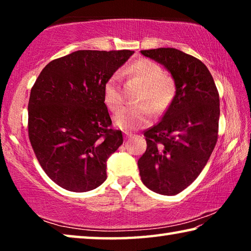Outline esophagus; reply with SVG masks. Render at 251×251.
Wrapping results in <instances>:
<instances>
[{
    "mask_svg": "<svg viewBox=\"0 0 251 251\" xmlns=\"http://www.w3.org/2000/svg\"><path fill=\"white\" fill-rule=\"evenodd\" d=\"M125 136H126V138H131L133 137V134L128 133V131H125Z\"/></svg>",
    "mask_w": 251,
    "mask_h": 251,
    "instance_id": "esophagus-1",
    "label": "esophagus"
}]
</instances>
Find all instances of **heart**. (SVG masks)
Returning <instances> with one entry per match:
<instances>
[{
  "label": "heart",
  "instance_id": "1",
  "mask_svg": "<svg viewBox=\"0 0 251 251\" xmlns=\"http://www.w3.org/2000/svg\"><path fill=\"white\" fill-rule=\"evenodd\" d=\"M127 73L137 78L144 84V88L139 95L141 101H150L136 106H127L115 115L116 125L122 129L134 130L150 123L152 109L160 113L168 107L174 96L176 87L174 80L163 74L161 67L151 59H138L127 67ZM104 103L113 112L120 109L123 104L120 77L114 74L106 80L103 88Z\"/></svg>",
  "mask_w": 251,
  "mask_h": 251
}]
</instances>
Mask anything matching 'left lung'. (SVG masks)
I'll return each instance as SVG.
<instances>
[{
    "mask_svg": "<svg viewBox=\"0 0 251 251\" xmlns=\"http://www.w3.org/2000/svg\"><path fill=\"white\" fill-rule=\"evenodd\" d=\"M172 75L176 92L158 124L146 130L147 148L138 159L147 188L174 196L206 166L218 137L219 95L207 66L179 50H141Z\"/></svg>",
    "mask_w": 251,
    "mask_h": 251,
    "instance_id": "1",
    "label": "left lung"
}]
</instances>
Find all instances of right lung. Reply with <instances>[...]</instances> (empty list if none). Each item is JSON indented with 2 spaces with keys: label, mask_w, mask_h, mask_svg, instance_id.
<instances>
[{
  "label": "right lung",
  "mask_w": 251,
  "mask_h": 251,
  "mask_svg": "<svg viewBox=\"0 0 251 251\" xmlns=\"http://www.w3.org/2000/svg\"><path fill=\"white\" fill-rule=\"evenodd\" d=\"M134 50H76L50 62L28 100V137L50 179L70 192L95 189L106 161L123 144L112 125L103 88Z\"/></svg>",
  "instance_id": "obj_1"
}]
</instances>
